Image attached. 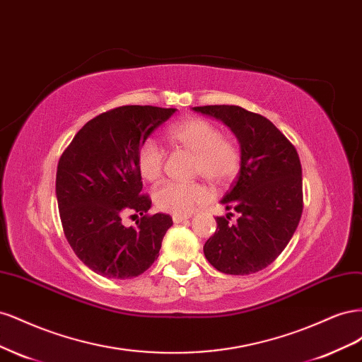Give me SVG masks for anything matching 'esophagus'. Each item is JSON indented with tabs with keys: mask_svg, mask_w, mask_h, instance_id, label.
I'll use <instances>...</instances> for the list:
<instances>
[{
	"mask_svg": "<svg viewBox=\"0 0 362 362\" xmlns=\"http://www.w3.org/2000/svg\"><path fill=\"white\" fill-rule=\"evenodd\" d=\"M189 218L187 214H173L172 216V221L173 223H181V222H185Z\"/></svg>",
	"mask_w": 362,
	"mask_h": 362,
	"instance_id": "1",
	"label": "esophagus"
}]
</instances>
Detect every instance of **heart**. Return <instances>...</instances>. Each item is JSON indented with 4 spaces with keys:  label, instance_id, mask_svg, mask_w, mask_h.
Masks as SVG:
<instances>
[{
    "label": "heart",
    "instance_id": "obj_1",
    "mask_svg": "<svg viewBox=\"0 0 362 362\" xmlns=\"http://www.w3.org/2000/svg\"><path fill=\"white\" fill-rule=\"evenodd\" d=\"M172 144L194 154L193 170L213 184L231 181L242 163L240 149L234 140L222 136L214 122L204 117H192L173 124L166 131ZM164 164V151L154 139H146L139 148L137 169L141 178L156 181ZM210 198V192L202 182L166 181L154 190V202L158 210L172 214H189L196 205Z\"/></svg>",
    "mask_w": 362,
    "mask_h": 362
}]
</instances>
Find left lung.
Wrapping results in <instances>:
<instances>
[{
  "mask_svg": "<svg viewBox=\"0 0 362 362\" xmlns=\"http://www.w3.org/2000/svg\"><path fill=\"white\" fill-rule=\"evenodd\" d=\"M216 117L235 134L242 163L222 204L237 211V222L216 217V233L206 240L208 262L226 275H250L275 261L286 249L303 210L302 166L291 141L258 113L238 105L193 107Z\"/></svg>",
  "mask_w": 362,
  "mask_h": 362,
  "instance_id": "1",
  "label": "left lung"
}]
</instances>
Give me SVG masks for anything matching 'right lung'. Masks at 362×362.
Segmentation results:
<instances>
[{"instance_id":"obj_1","label":"right lung","mask_w":362,"mask_h":362,"mask_svg":"<svg viewBox=\"0 0 362 362\" xmlns=\"http://www.w3.org/2000/svg\"><path fill=\"white\" fill-rule=\"evenodd\" d=\"M175 108L122 105L98 115L72 139L59 160L56 194L64 237L75 255L105 278L141 275L158 257L172 226L169 214H148L141 194L139 148ZM139 214L138 226L123 217Z\"/></svg>"}]
</instances>
